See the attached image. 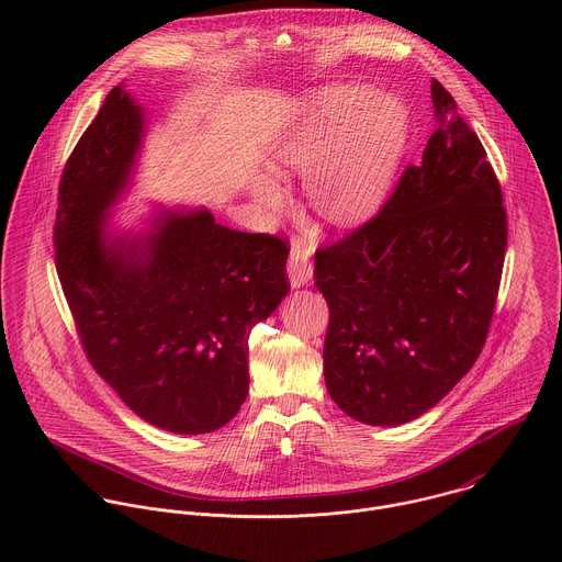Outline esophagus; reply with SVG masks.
Returning <instances> with one entry per match:
<instances>
[{
  "instance_id": "esophagus-1",
  "label": "esophagus",
  "mask_w": 562,
  "mask_h": 562,
  "mask_svg": "<svg viewBox=\"0 0 562 562\" xmlns=\"http://www.w3.org/2000/svg\"><path fill=\"white\" fill-rule=\"evenodd\" d=\"M286 273H289L291 286H304L311 282L313 269L308 262V245L302 243V239H297V243H293V247H291Z\"/></svg>"
}]
</instances>
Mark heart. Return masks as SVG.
<instances>
[{"instance_id":"obj_1","label":"heart","mask_w":562,"mask_h":562,"mask_svg":"<svg viewBox=\"0 0 562 562\" xmlns=\"http://www.w3.org/2000/svg\"><path fill=\"white\" fill-rule=\"evenodd\" d=\"M412 137V111L391 91L336 85L291 100L273 122L269 159L276 169L308 171L306 198L331 224L373 215L391 191ZM273 184L260 200L276 204Z\"/></svg>"}]
</instances>
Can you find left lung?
<instances>
[{"instance_id":"left-lung-1","label":"left lung","mask_w":562,"mask_h":562,"mask_svg":"<svg viewBox=\"0 0 562 562\" xmlns=\"http://www.w3.org/2000/svg\"><path fill=\"white\" fill-rule=\"evenodd\" d=\"M420 165L367 224L315 254L329 304L325 382L353 420H416L458 384L485 347L498 297L507 211L477 135L434 79Z\"/></svg>"}]
</instances>
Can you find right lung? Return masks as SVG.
Segmentation results:
<instances>
[{"instance_id": "obj_1", "label": "right lung", "mask_w": 562, "mask_h": 562, "mask_svg": "<svg viewBox=\"0 0 562 562\" xmlns=\"http://www.w3.org/2000/svg\"><path fill=\"white\" fill-rule=\"evenodd\" d=\"M146 120L115 87L59 182L55 265L93 369L142 420L195 436L249 393V336L289 293L278 235L233 231L209 209L155 206L139 233L109 228Z\"/></svg>"}]
</instances>
